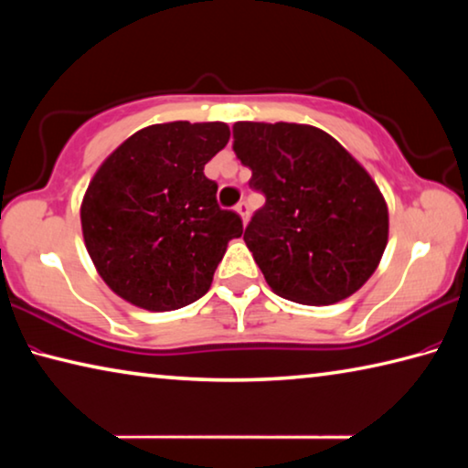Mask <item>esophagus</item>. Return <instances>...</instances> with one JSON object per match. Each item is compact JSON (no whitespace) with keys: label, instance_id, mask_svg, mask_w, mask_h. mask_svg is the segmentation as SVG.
Returning <instances> with one entry per match:
<instances>
[{"label":"esophagus","instance_id":"esophagus-1","mask_svg":"<svg viewBox=\"0 0 468 468\" xmlns=\"http://www.w3.org/2000/svg\"><path fill=\"white\" fill-rule=\"evenodd\" d=\"M235 212H237V215H239V217H241V220H243V225H245V223H248V218H250V208H248V204H245V202H239V204H237V206H235Z\"/></svg>","mask_w":468,"mask_h":468}]
</instances>
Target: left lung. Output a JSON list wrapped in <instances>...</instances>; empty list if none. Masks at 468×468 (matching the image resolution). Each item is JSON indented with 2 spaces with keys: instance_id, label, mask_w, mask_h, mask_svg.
Here are the masks:
<instances>
[{
  "instance_id": "8db88e82",
  "label": "left lung",
  "mask_w": 468,
  "mask_h": 468,
  "mask_svg": "<svg viewBox=\"0 0 468 468\" xmlns=\"http://www.w3.org/2000/svg\"><path fill=\"white\" fill-rule=\"evenodd\" d=\"M233 150L266 204L243 241L276 295L332 305L367 282L388 243V206L340 142L305 123L237 122Z\"/></svg>"
}]
</instances>
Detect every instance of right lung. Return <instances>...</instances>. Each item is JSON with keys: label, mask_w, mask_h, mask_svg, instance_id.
I'll list each match as a JSON object with an SVG mask.
<instances>
[{"label": "right lung", "mask_w": 468, "mask_h": 468, "mask_svg": "<svg viewBox=\"0 0 468 468\" xmlns=\"http://www.w3.org/2000/svg\"><path fill=\"white\" fill-rule=\"evenodd\" d=\"M223 122H169L117 146L82 197L84 245L107 287L148 312L206 295L239 215L217 204L204 165L229 142Z\"/></svg>", "instance_id": "add662e5"}]
</instances>
